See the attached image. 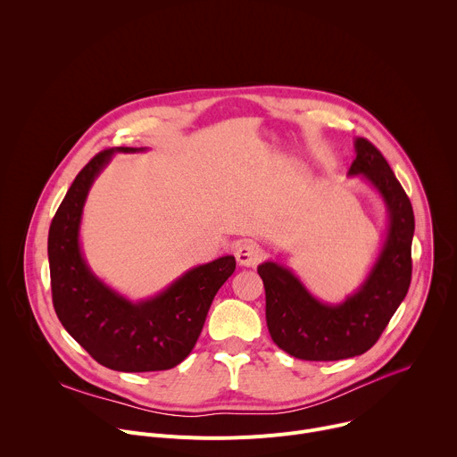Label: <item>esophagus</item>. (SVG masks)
I'll list each match as a JSON object with an SVG mask.
<instances>
[{
  "label": "esophagus",
  "mask_w": 457,
  "mask_h": 457,
  "mask_svg": "<svg viewBox=\"0 0 457 457\" xmlns=\"http://www.w3.org/2000/svg\"><path fill=\"white\" fill-rule=\"evenodd\" d=\"M235 256H237V262L240 266L254 268L260 262V258H262V249H260L254 242L245 240V242L238 244V247L235 251Z\"/></svg>",
  "instance_id": "obj_1"
}]
</instances>
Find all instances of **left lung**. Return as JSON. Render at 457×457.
Listing matches in <instances>:
<instances>
[{
  "instance_id": "obj_1",
  "label": "left lung",
  "mask_w": 457,
  "mask_h": 457,
  "mask_svg": "<svg viewBox=\"0 0 457 457\" xmlns=\"http://www.w3.org/2000/svg\"><path fill=\"white\" fill-rule=\"evenodd\" d=\"M349 175H361L381 195L388 231L374 268L345 302L316 300L284 266L264 262L258 275L266 289V320L273 342L307 361H335L367 353L403 302L412 277L414 212L405 189L381 152L363 137L354 141Z\"/></svg>"
}]
</instances>
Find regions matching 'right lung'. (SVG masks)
<instances>
[{
    "label": "right lung",
    "mask_w": 457,
    "mask_h": 457,
    "mask_svg": "<svg viewBox=\"0 0 457 457\" xmlns=\"http://www.w3.org/2000/svg\"><path fill=\"white\" fill-rule=\"evenodd\" d=\"M99 152L76 177L48 231L50 286L55 314L69 335L101 365L122 372L166 370L197 344L210 305L233 275L235 256L193 268L150 300L129 302L104 286L87 266L79 224L88 189L115 152Z\"/></svg>",
    "instance_id": "obj_1"
}]
</instances>
